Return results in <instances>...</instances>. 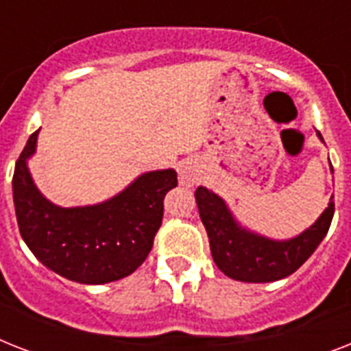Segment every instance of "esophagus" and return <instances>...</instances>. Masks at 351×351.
I'll list each match as a JSON object with an SVG mask.
<instances>
[{
    "instance_id": "34e87169",
    "label": "esophagus",
    "mask_w": 351,
    "mask_h": 351,
    "mask_svg": "<svg viewBox=\"0 0 351 351\" xmlns=\"http://www.w3.org/2000/svg\"><path fill=\"white\" fill-rule=\"evenodd\" d=\"M178 176H180V184L182 186H195L198 180H200V173L197 171V167L189 162L180 165V169H178Z\"/></svg>"
}]
</instances>
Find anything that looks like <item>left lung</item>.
I'll use <instances>...</instances> for the list:
<instances>
[{"label":"left lung","mask_w":351,"mask_h":351,"mask_svg":"<svg viewBox=\"0 0 351 351\" xmlns=\"http://www.w3.org/2000/svg\"><path fill=\"white\" fill-rule=\"evenodd\" d=\"M195 198L215 264L240 282H273L297 271L326 237L335 211L332 197L315 224L293 239L273 240L242 228L224 200L206 187H198Z\"/></svg>","instance_id":"8db88e82"}]
</instances>
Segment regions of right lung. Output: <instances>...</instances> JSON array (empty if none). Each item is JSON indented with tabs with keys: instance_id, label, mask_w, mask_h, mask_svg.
Masks as SVG:
<instances>
[{
	"instance_id": "right-lung-1",
	"label": "right lung",
	"mask_w": 351,
	"mask_h": 351,
	"mask_svg": "<svg viewBox=\"0 0 351 351\" xmlns=\"http://www.w3.org/2000/svg\"><path fill=\"white\" fill-rule=\"evenodd\" d=\"M32 132L16 162L12 197L19 233L38 261L80 284H107L131 275L153 247L164 217V197L176 187V171L143 173L117 197L84 208L49 202L30 176Z\"/></svg>"
}]
</instances>
